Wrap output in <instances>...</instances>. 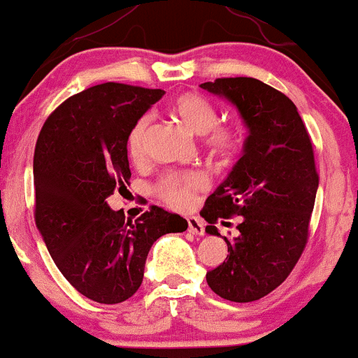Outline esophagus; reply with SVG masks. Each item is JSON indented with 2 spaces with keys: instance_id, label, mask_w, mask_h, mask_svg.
Returning a JSON list of instances; mask_svg holds the SVG:
<instances>
[{
  "instance_id": "34e87169",
  "label": "esophagus",
  "mask_w": 358,
  "mask_h": 358,
  "mask_svg": "<svg viewBox=\"0 0 358 358\" xmlns=\"http://www.w3.org/2000/svg\"><path fill=\"white\" fill-rule=\"evenodd\" d=\"M187 224H189V231L194 233V235H204V223L199 217L190 216L187 217Z\"/></svg>"
}]
</instances>
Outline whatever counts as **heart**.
Wrapping results in <instances>:
<instances>
[{
	"mask_svg": "<svg viewBox=\"0 0 358 358\" xmlns=\"http://www.w3.org/2000/svg\"><path fill=\"white\" fill-rule=\"evenodd\" d=\"M171 115L195 135H204V145L210 154L227 157L238 145V134L233 127L217 123V111L204 96L185 92L171 103ZM149 116H142L129 135V154L135 163L145 156V141L149 131ZM208 189V178L201 171L171 173L161 180L159 197L173 209L187 210L197 201V195Z\"/></svg>",
	"mask_w": 358,
	"mask_h": 358,
	"instance_id": "obj_1",
	"label": "heart"
}]
</instances>
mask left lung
<instances>
[{"label":"left lung","mask_w":358,"mask_h":358,"mask_svg":"<svg viewBox=\"0 0 358 358\" xmlns=\"http://www.w3.org/2000/svg\"><path fill=\"white\" fill-rule=\"evenodd\" d=\"M201 87L227 99L247 127L242 157L206 201V231L220 217L242 216L227 261L206 274L216 295L254 302L280 287L299 262L308 236L319 175L308 131L280 90L250 77L216 78Z\"/></svg>","instance_id":"obj_1"}]
</instances>
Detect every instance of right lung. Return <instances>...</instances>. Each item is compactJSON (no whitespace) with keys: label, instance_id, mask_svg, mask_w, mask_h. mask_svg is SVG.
I'll list each match as a JSON object with an SVG mask.
<instances>
[{"label":"right lung","instance_id":"obj_1","mask_svg":"<svg viewBox=\"0 0 358 358\" xmlns=\"http://www.w3.org/2000/svg\"><path fill=\"white\" fill-rule=\"evenodd\" d=\"M163 96L161 89L116 82L94 85L59 104L37 138V229L63 276L94 302L130 299L142 285L152 243L189 227L157 206L125 221L106 201L130 185L129 135Z\"/></svg>","mask_w":358,"mask_h":358}]
</instances>
